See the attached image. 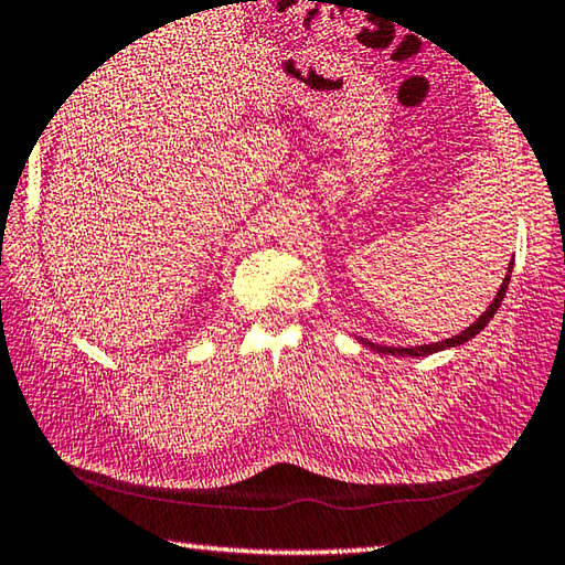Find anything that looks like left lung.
Returning a JSON list of instances; mask_svg holds the SVG:
<instances>
[{
    "label": "left lung",
    "mask_w": 565,
    "mask_h": 565,
    "mask_svg": "<svg viewBox=\"0 0 565 565\" xmlns=\"http://www.w3.org/2000/svg\"><path fill=\"white\" fill-rule=\"evenodd\" d=\"M511 266H514V262L509 264V274H511ZM509 279L511 276H507L504 279V284L499 286V294H497V299L489 303V309L481 313L475 323H471L469 328H465V331L461 333H457V335H452V338H445V341H439V343H433V345H417V348H387V345H377V343H371V341H365V338H361V343L363 345H367V348H373V351H377V353H385V355H413V358H417V355H429V353H437V351H445V348H455V345H461V343H467L469 338H475L481 328H484L491 318H494V313H497V309L501 306V301H504V296H507V289H509Z\"/></svg>",
    "instance_id": "1"
}]
</instances>
